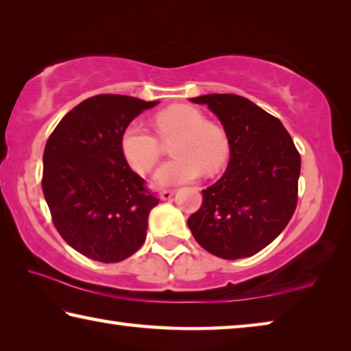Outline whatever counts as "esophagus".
<instances>
[{"instance_id":"34e87169","label":"esophagus","mask_w":351,"mask_h":351,"mask_svg":"<svg viewBox=\"0 0 351 351\" xmlns=\"http://www.w3.org/2000/svg\"><path fill=\"white\" fill-rule=\"evenodd\" d=\"M173 193H175V190H171V189H164V190H161V193H159V198L161 199H170L171 197H173Z\"/></svg>"}]
</instances>
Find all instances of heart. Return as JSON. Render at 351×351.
Returning a JSON list of instances; mask_svg holds the SVG:
<instances>
[{"instance_id":"heart-1","label":"heart","mask_w":351,"mask_h":351,"mask_svg":"<svg viewBox=\"0 0 351 351\" xmlns=\"http://www.w3.org/2000/svg\"><path fill=\"white\" fill-rule=\"evenodd\" d=\"M156 133L170 141V153L175 154L158 170L161 186L192 181L203 173H215L229 156V142L221 128L207 122L203 112L189 105H171L153 119ZM121 148L128 164L138 173H150L161 156V144L152 132L139 123H130L121 136Z\"/></svg>"}]
</instances>
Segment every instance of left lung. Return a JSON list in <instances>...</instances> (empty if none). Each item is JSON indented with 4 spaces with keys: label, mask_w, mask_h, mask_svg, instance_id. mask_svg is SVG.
<instances>
[{
    "label": "left lung",
    "mask_w": 351,
    "mask_h": 351,
    "mask_svg": "<svg viewBox=\"0 0 351 351\" xmlns=\"http://www.w3.org/2000/svg\"><path fill=\"white\" fill-rule=\"evenodd\" d=\"M204 104L221 121L230 159L224 175L203 190L189 217L195 240L226 260L257 254L280 235L297 206L300 154L283 123L246 97L207 94Z\"/></svg>",
    "instance_id": "left-lung-1"
}]
</instances>
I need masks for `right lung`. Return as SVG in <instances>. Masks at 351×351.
<instances>
[{
    "mask_svg": "<svg viewBox=\"0 0 351 351\" xmlns=\"http://www.w3.org/2000/svg\"><path fill=\"white\" fill-rule=\"evenodd\" d=\"M158 104L99 94L74 106L46 142L41 187L52 223L88 258L116 263L145 241L148 215L159 199L130 169L121 136Z\"/></svg>",
    "mask_w": 351,
    "mask_h": 351,
    "instance_id": "1",
    "label": "right lung"
}]
</instances>
